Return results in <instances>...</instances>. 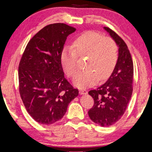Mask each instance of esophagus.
Listing matches in <instances>:
<instances>
[{"mask_svg":"<svg viewBox=\"0 0 152 152\" xmlns=\"http://www.w3.org/2000/svg\"><path fill=\"white\" fill-rule=\"evenodd\" d=\"M79 93H80V95H85L87 94V91L85 90V89H80Z\"/></svg>","mask_w":152,"mask_h":152,"instance_id":"1","label":"esophagus"}]
</instances>
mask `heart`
Instances as JSON below:
<instances>
[{
	"label": "heart",
	"mask_w": 152,
	"mask_h": 152,
	"mask_svg": "<svg viewBox=\"0 0 152 152\" xmlns=\"http://www.w3.org/2000/svg\"><path fill=\"white\" fill-rule=\"evenodd\" d=\"M77 56H87L83 71L78 72L73 83L79 88H85L104 80L110 75L118 61V47L110 37H104L95 31H87L77 37L72 47H65L61 53V63L68 76L76 70Z\"/></svg>",
	"instance_id": "heart-1"
}]
</instances>
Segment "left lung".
<instances>
[{
  "instance_id": "8db88e82",
  "label": "left lung",
  "mask_w": 152,
  "mask_h": 152,
  "mask_svg": "<svg viewBox=\"0 0 152 152\" xmlns=\"http://www.w3.org/2000/svg\"><path fill=\"white\" fill-rule=\"evenodd\" d=\"M103 29L118 46V61L106 83L89 91L94 104L88 114L94 123L101 127H109L121 118L132 97L134 65L124 40L111 29L106 27Z\"/></svg>"
}]
</instances>
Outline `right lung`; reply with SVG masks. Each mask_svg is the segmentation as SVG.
<instances>
[{
    "mask_svg": "<svg viewBox=\"0 0 152 152\" xmlns=\"http://www.w3.org/2000/svg\"><path fill=\"white\" fill-rule=\"evenodd\" d=\"M76 29L64 23L45 27L29 40L18 67L19 91L29 114L38 123L51 125L63 118L78 95L65 78L61 53Z\"/></svg>",
    "mask_w": 152,
    "mask_h": 152,
    "instance_id": "add662e5",
    "label": "right lung"
}]
</instances>
